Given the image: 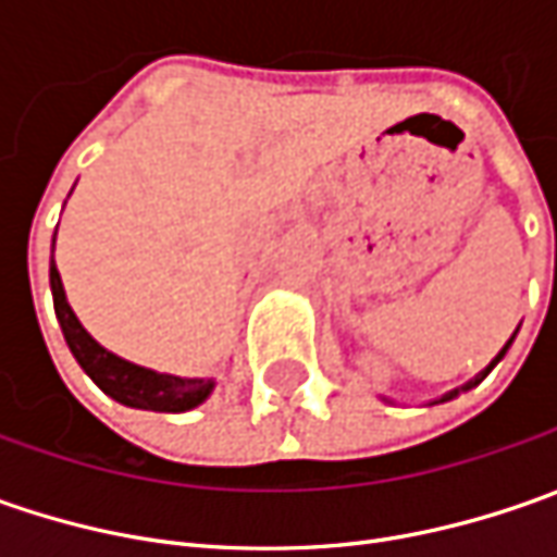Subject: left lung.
I'll use <instances>...</instances> for the list:
<instances>
[{"instance_id":"8db88e82","label":"left lung","mask_w":557,"mask_h":557,"mask_svg":"<svg viewBox=\"0 0 557 557\" xmlns=\"http://www.w3.org/2000/svg\"><path fill=\"white\" fill-rule=\"evenodd\" d=\"M511 341H515V337H511ZM511 341H508V344H505L503 350H499V356H496V359H493V362H490V366H486V369H483V372L478 374V377H474V381H468V384H465V387H459V391H471V387H474V384H481L483 377H486V374H490V369H493V366H496V362H499V359H503V356H505V350H508V347H511ZM459 391H449V394L443 396V399H453V396H459Z\"/></svg>"}]
</instances>
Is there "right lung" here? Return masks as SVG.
<instances>
[{
  "instance_id": "right-lung-1",
  "label": "right lung",
  "mask_w": 557,
  "mask_h": 557,
  "mask_svg": "<svg viewBox=\"0 0 557 557\" xmlns=\"http://www.w3.org/2000/svg\"><path fill=\"white\" fill-rule=\"evenodd\" d=\"M49 282H52L54 315L61 322V332H64L71 354L79 362V369L89 374L111 399L133 406V409H151V412H188L210 396L213 377H180V374L151 372V369H141L136 362H126L111 350H104L96 337L79 325V319L71 310L54 260L49 263Z\"/></svg>"
}]
</instances>
